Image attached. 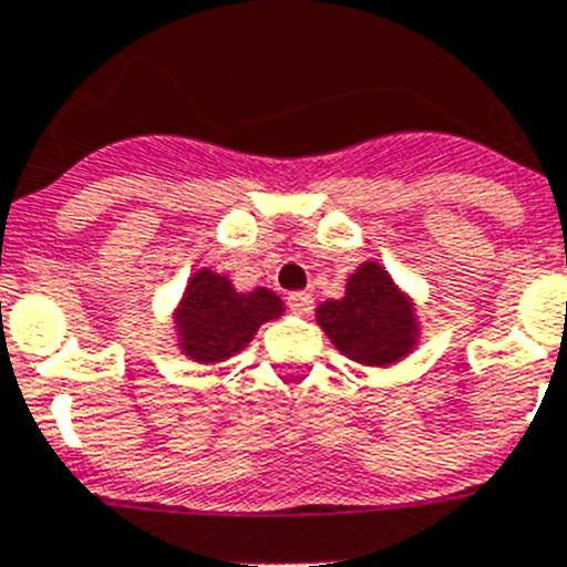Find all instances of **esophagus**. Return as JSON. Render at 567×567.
Here are the masks:
<instances>
[{
  "mask_svg": "<svg viewBox=\"0 0 567 567\" xmlns=\"http://www.w3.org/2000/svg\"><path fill=\"white\" fill-rule=\"evenodd\" d=\"M312 295L309 292H292L287 298V307H289V312L292 315H300V318H307L309 312H312Z\"/></svg>",
  "mask_w": 567,
  "mask_h": 567,
  "instance_id": "obj_1",
  "label": "esophagus"
}]
</instances>
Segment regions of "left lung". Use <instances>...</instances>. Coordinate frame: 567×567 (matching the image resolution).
<instances>
[{"label":"left lung","mask_w":567,"mask_h":567,"mask_svg":"<svg viewBox=\"0 0 567 567\" xmlns=\"http://www.w3.org/2000/svg\"><path fill=\"white\" fill-rule=\"evenodd\" d=\"M318 327L338 352L354 363H398L417 346L420 323L414 300L392 280L378 260H365L346 280V295L318 309Z\"/></svg>","instance_id":"left-lung-1"}]
</instances>
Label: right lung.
Here are the masks:
<instances>
[{"label":"right lung","instance_id":"right-lung-1","mask_svg":"<svg viewBox=\"0 0 567 567\" xmlns=\"http://www.w3.org/2000/svg\"><path fill=\"white\" fill-rule=\"evenodd\" d=\"M280 315L284 300L272 289L238 292L227 275L198 269L173 315L178 349L195 363H221L247 349L260 323Z\"/></svg>","mask_w":567,"mask_h":567}]
</instances>
